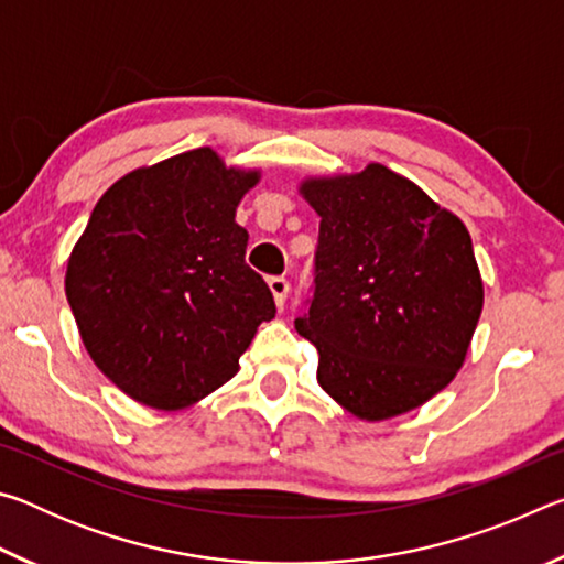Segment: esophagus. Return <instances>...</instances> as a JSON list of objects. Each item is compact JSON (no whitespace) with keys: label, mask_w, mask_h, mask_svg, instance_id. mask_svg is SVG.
Returning <instances> with one entry per match:
<instances>
[{"label":"esophagus","mask_w":564,"mask_h":564,"mask_svg":"<svg viewBox=\"0 0 564 564\" xmlns=\"http://www.w3.org/2000/svg\"><path fill=\"white\" fill-rule=\"evenodd\" d=\"M269 289L273 293V301L279 308H283L285 305V299H289V291H291V283L283 279V275H273V279H269Z\"/></svg>","instance_id":"esophagus-1"}]
</instances>
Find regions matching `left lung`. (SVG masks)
Listing matches in <instances>:
<instances>
[{"label": "left lung", "mask_w": 564, "mask_h": 564, "mask_svg": "<svg viewBox=\"0 0 564 564\" xmlns=\"http://www.w3.org/2000/svg\"><path fill=\"white\" fill-rule=\"evenodd\" d=\"M301 194L321 228L295 330L318 350L321 388L362 420L423 405L460 370L482 311L470 234L380 164Z\"/></svg>", "instance_id": "obj_1"}]
</instances>
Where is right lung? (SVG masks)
<instances>
[{
	"label": "right lung",
	"mask_w": 564,
	"mask_h": 564,
	"mask_svg": "<svg viewBox=\"0 0 564 564\" xmlns=\"http://www.w3.org/2000/svg\"><path fill=\"white\" fill-rule=\"evenodd\" d=\"M256 181L194 149L131 171L94 206L66 265V301L91 360L139 403L178 410L214 393L275 316L236 224Z\"/></svg>",
	"instance_id": "1"
}]
</instances>
